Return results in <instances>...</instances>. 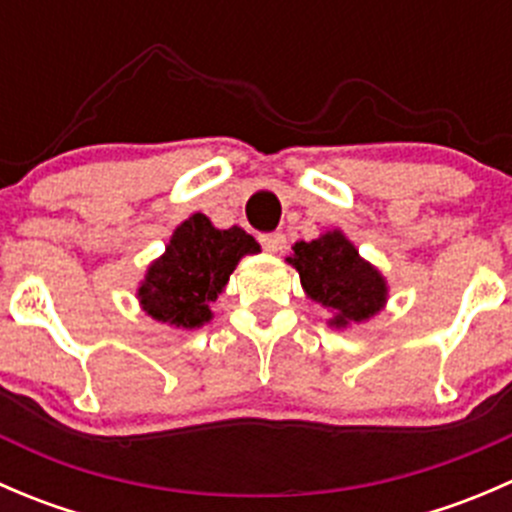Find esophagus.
<instances>
[{
    "label": "esophagus",
    "mask_w": 512,
    "mask_h": 512,
    "mask_svg": "<svg viewBox=\"0 0 512 512\" xmlns=\"http://www.w3.org/2000/svg\"><path fill=\"white\" fill-rule=\"evenodd\" d=\"M260 242L267 252H272V255H280V252H285V247H287V237L282 235V232H270V235H262Z\"/></svg>",
    "instance_id": "obj_1"
}]
</instances>
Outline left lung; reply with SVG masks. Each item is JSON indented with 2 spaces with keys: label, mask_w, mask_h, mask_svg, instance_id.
<instances>
[{
  "label": "left lung",
  "mask_w": 512,
  "mask_h": 512,
  "mask_svg": "<svg viewBox=\"0 0 512 512\" xmlns=\"http://www.w3.org/2000/svg\"><path fill=\"white\" fill-rule=\"evenodd\" d=\"M287 265L299 272L304 294L327 309V324L334 329L369 322L389 302L386 277L359 255L342 230H327L312 242H294Z\"/></svg>",
  "instance_id": "left-lung-1"
}]
</instances>
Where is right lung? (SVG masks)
Masks as SVG:
<instances>
[{
    "instance_id": "obj_1",
    "label": "right lung",
    "mask_w": 512,
    "mask_h": 512,
    "mask_svg": "<svg viewBox=\"0 0 512 512\" xmlns=\"http://www.w3.org/2000/svg\"><path fill=\"white\" fill-rule=\"evenodd\" d=\"M260 245L242 227L220 230L193 213L170 235L165 252L148 265L136 297L143 312L175 329H200L213 319L210 304L223 292L237 262Z\"/></svg>"
}]
</instances>
